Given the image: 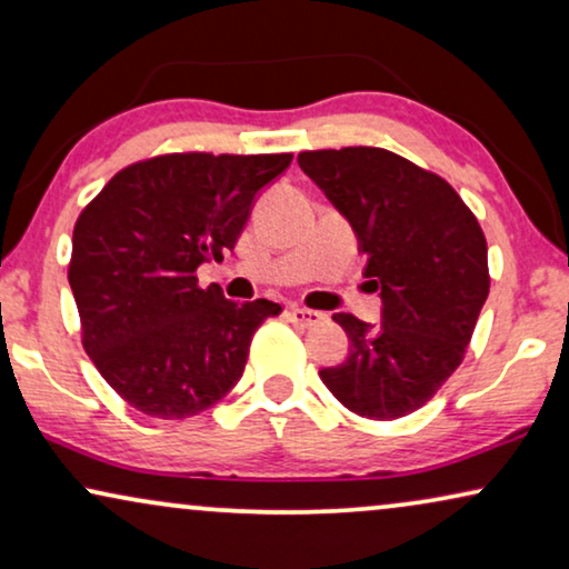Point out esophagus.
Segmentation results:
<instances>
[{
	"label": "esophagus",
	"mask_w": 569,
	"mask_h": 569,
	"mask_svg": "<svg viewBox=\"0 0 569 569\" xmlns=\"http://www.w3.org/2000/svg\"><path fill=\"white\" fill-rule=\"evenodd\" d=\"M290 318L292 323L298 326H316L323 321V313H318V310H310V308H290Z\"/></svg>",
	"instance_id": "1"
}]
</instances>
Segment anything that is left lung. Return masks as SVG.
Listing matches in <instances>:
<instances>
[{
	"label": "left lung",
	"instance_id": "obj_1",
	"mask_svg": "<svg viewBox=\"0 0 569 569\" xmlns=\"http://www.w3.org/2000/svg\"><path fill=\"white\" fill-rule=\"evenodd\" d=\"M298 162L355 230L380 323L337 313L349 355L318 376L355 415L407 417L438 393L489 295L487 240L440 176L380 147L300 152Z\"/></svg>",
	"mask_w": 569,
	"mask_h": 569
}]
</instances>
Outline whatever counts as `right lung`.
<instances>
[{
    "label": "right lung",
    "instance_id": "right-lung-1",
    "mask_svg": "<svg viewBox=\"0 0 569 569\" xmlns=\"http://www.w3.org/2000/svg\"><path fill=\"white\" fill-rule=\"evenodd\" d=\"M292 154H162L123 168L82 209L69 287L82 347L106 383L147 417L214 407L243 376L259 326L282 306L232 302L197 269L222 259L261 189Z\"/></svg>",
    "mask_w": 569,
    "mask_h": 569
}]
</instances>
